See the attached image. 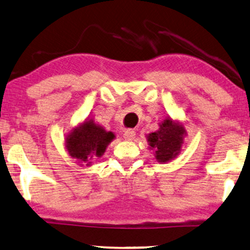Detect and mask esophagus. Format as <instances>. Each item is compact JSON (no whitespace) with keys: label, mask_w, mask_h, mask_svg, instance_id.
Segmentation results:
<instances>
[{"label":"esophagus","mask_w":250,"mask_h":250,"mask_svg":"<svg viewBox=\"0 0 250 250\" xmlns=\"http://www.w3.org/2000/svg\"><path fill=\"white\" fill-rule=\"evenodd\" d=\"M135 136H136V131H135V130H132V129L125 130V133H124V138L125 140H132L133 138H135Z\"/></svg>","instance_id":"34e87169"}]
</instances>
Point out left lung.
<instances>
[{
	"label": "left lung",
	"mask_w": 250,
	"mask_h": 250,
	"mask_svg": "<svg viewBox=\"0 0 250 250\" xmlns=\"http://www.w3.org/2000/svg\"><path fill=\"white\" fill-rule=\"evenodd\" d=\"M184 126L173 122L170 118L160 125V129L147 136L150 148L155 150L156 160L161 163L171 161L180 153L186 136Z\"/></svg>",
	"instance_id": "left-lung-1"
}]
</instances>
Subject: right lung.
Masks as SVG:
<instances>
[{"label": "right lung", "mask_w": 250, "mask_h": 250, "mask_svg": "<svg viewBox=\"0 0 250 250\" xmlns=\"http://www.w3.org/2000/svg\"><path fill=\"white\" fill-rule=\"evenodd\" d=\"M114 137L113 132L106 131L90 119L69 133L65 147L73 159L78 160L83 165H89L91 160L103 155Z\"/></svg>", "instance_id": "add662e5"}]
</instances>
